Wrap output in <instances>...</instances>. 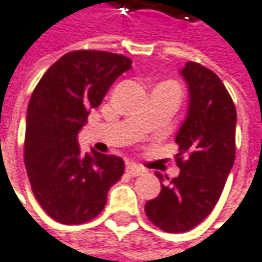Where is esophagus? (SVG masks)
Instances as JSON below:
<instances>
[{
    "label": "esophagus",
    "instance_id": "34e87169",
    "mask_svg": "<svg viewBox=\"0 0 262 262\" xmlns=\"http://www.w3.org/2000/svg\"><path fill=\"white\" fill-rule=\"evenodd\" d=\"M126 172L132 176V177H138V176H142L144 174V169L142 168H139V166H136V165H133V163H129L127 166H126Z\"/></svg>",
    "mask_w": 262,
    "mask_h": 262
}]
</instances>
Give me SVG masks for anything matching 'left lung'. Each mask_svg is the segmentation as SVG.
I'll list each match as a JSON object with an SVG mask.
<instances>
[{
  "label": "left lung",
  "mask_w": 262,
  "mask_h": 262,
  "mask_svg": "<svg viewBox=\"0 0 262 262\" xmlns=\"http://www.w3.org/2000/svg\"><path fill=\"white\" fill-rule=\"evenodd\" d=\"M187 83V117L176 136L179 177L145 204L148 219L166 232H184L211 213L235 159L237 112L216 73L187 61L180 70Z\"/></svg>",
  "instance_id": "1"
}]
</instances>
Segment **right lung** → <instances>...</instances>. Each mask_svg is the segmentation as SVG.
<instances>
[{
	"instance_id": "obj_1",
	"label": "right lung",
	"mask_w": 262,
	"mask_h": 262,
	"mask_svg": "<svg viewBox=\"0 0 262 262\" xmlns=\"http://www.w3.org/2000/svg\"><path fill=\"white\" fill-rule=\"evenodd\" d=\"M127 57L102 51L69 52L43 75L30 99L25 127V166L41 208L57 222L78 225L96 217L107 190L121 179L117 156L83 155L78 144L91 107L130 70Z\"/></svg>"
}]
</instances>
